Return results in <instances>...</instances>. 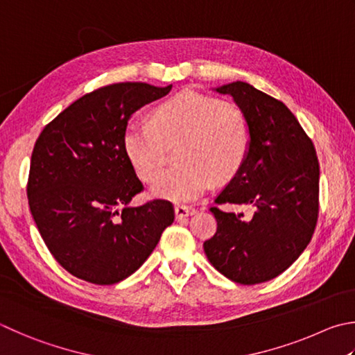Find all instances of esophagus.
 I'll return each mask as SVG.
<instances>
[{
  "instance_id": "1",
  "label": "esophagus",
  "mask_w": 355,
  "mask_h": 355,
  "mask_svg": "<svg viewBox=\"0 0 355 355\" xmlns=\"http://www.w3.org/2000/svg\"><path fill=\"white\" fill-rule=\"evenodd\" d=\"M196 212V208H192V206H184V205H178L175 206V216L177 218H183V217H188L192 216Z\"/></svg>"
}]
</instances>
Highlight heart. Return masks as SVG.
Returning <instances> with one entry per match:
<instances>
[{
    "label": "heart",
    "instance_id": "b5f03b06",
    "mask_svg": "<svg viewBox=\"0 0 355 355\" xmlns=\"http://www.w3.org/2000/svg\"><path fill=\"white\" fill-rule=\"evenodd\" d=\"M177 164L161 173L152 194L189 202L209 188L214 177L227 180L239 171L250 149V127L239 108L192 89L172 96L153 112V122L133 121L125 128L128 158L144 182L158 177L167 144H177Z\"/></svg>",
    "mask_w": 355,
    "mask_h": 355
}]
</instances>
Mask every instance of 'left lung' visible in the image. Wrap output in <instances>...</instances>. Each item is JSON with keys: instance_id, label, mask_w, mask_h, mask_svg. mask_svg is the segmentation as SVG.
Instances as JSON below:
<instances>
[{"instance_id": "left-lung-1", "label": "left lung", "mask_w": 355, "mask_h": 355, "mask_svg": "<svg viewBox=\"0 0 355 355\" xmlns=\"http://www.w3.org/2000/svg\"><path fill=\"white\" fill-rule=\"evenodd\" d=\"M230 94L250 127L247 158L216 197L217 231L203 243L208 261L243 286L276 278L311 242L318 218L320 166L313 143L281 101L247 82L216 88ZM220 204L251 205L254 216Z\"/></svg>"}]
</instances>
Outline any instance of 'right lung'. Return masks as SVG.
Masks as SVG:
<instances>
[{"mask_svg":"<svg viewBox=\"0 0 355 355\" xmlns=\"http://www.w3.org/2000/svg\"><path fill=\"white\" fill-rule=\"evenodd\" d=\"M172 85L113 83L82 96L43 128L28 180L29 208L51 254L79 279L112 286L143 266L175 212L143 191L124 146L130 116Z\"/></svg>","mask_w":355,"mask_h":355,"instance_id":"1","label":"right lung"}]
</instances>
